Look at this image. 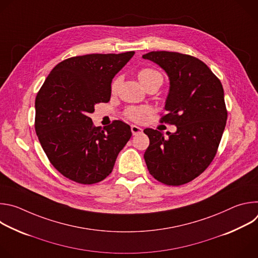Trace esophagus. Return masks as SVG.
Here are the masks:
<instances>
[{
  "label": "esophagus",
  "instance_id": "34e87169",
  "mask_svg": "<svg viewBox=\"0 0 258 258\" xmlns=\"http://www.w3.org/2000/svg\"><path fill=\"white\" fill-rule=\"evenodd\" d=\"M131 131H132V134H133L134 136L139 135V134H141V133L143 132V130H142L140 126L135 125V124H132V125H131Z\"/></svg>",
  "mask_w": 258,
  "mask_h": 258
}]
</instances>
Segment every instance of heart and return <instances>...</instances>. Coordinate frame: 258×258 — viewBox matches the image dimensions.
Instances as JSON below:
<instances>
[{
	"instance_id": "b5f03b06",
	"label": "heart",
	"mask_w": 258,
	"mask_h": 258,
	"mask_svg": "<svg viewBox=\"0 0 258 258\" xmlns=\"http://www.w3.org/2000/svg\"><path fill=\"white\" fill-rule=\"evenodd\" d=\"M138 79L143 87H146L148 84L152 83L155 80H161L162 77L160 73L154 69L151 68H143L138 72ZM119 85V80L116 79L112 83L111 90L112 92H115L117 87ZM149 113L148 107H130L125 110V116L134 121H142L145 116Z\"/></svg>"
}]
</instances>
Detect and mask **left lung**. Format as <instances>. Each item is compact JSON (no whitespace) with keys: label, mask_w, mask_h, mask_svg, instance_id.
Wrapping results in <instances>:
<instances>
[{"label":"left lung","mask_w":258,"mask_h":258,"mask_svg":"<svg viewBox=\"0 0 258 258\" xmlns=\"http://www.w3.org/2000/svg\"><path fill=\"white\" fill-rule=\"evenodd\" d=\"M159 65L169 79L161 122L176 126L171 134L145 128L150 145L144 158L151 175L179 186L201 174L213 160L226 127L228 112L220 81L201 60L176 52L143 55Z\"/></svg>","instance_id":"8db88e82"}]
</instances>
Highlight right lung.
<instances>
[{
    "instance_id": "right-lung-1",
    "label": "right lung",
    "mask_w": 258,
    "mask_h": 258,
    "mask_svg": "<svg viewBox=\"0 0 258 258\" xmlns=\"http://www.w3.org/2000/svg\"><path fill=\"white\" fill-rule=\"evenodd\" d=\"M135 52L90 54L57 64L35 98V133L52 165L84 185L111 173L118 153L132 137L121 120L94 126L90 113L111 97V83Z\"/></svg>"
}]
</instances>
